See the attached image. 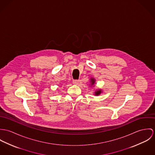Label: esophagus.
<instances>
[{
	"instance_id": "obj_1",
	"label": "esophagus",
	"mask_w": 155,
	"mask_h": 155,
	"mask_svg": "<svg viewBox=\"0 0 155 155\" xmlns=\"http://www.w3.org/2000/svg\"><path fill=\"white\" fill-rule=\"evenodd\" d=\"M72 82H73V83H74V84L78 85V84H79V83H80V80H74L72 81Z\"/></svg>"
}]
</instances>
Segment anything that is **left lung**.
<instances>
[{"label":"left lung","instance_id":"8db88e82","mask_svg":"<svg viewBox=\"0 0 155 155\" xmlns=\"http://www.w3.org/2000/svg\"><path fill=\"white\" fill-rule=\"evenodd\" d=\"M94 81H95V80H94V79H91V84H92V85L94 84ZM101 93V90H98V91H97L95 92V95L97 96V95H99Z\"/></svg>","mask_w":155,"mask_h":155}]
</instances>
